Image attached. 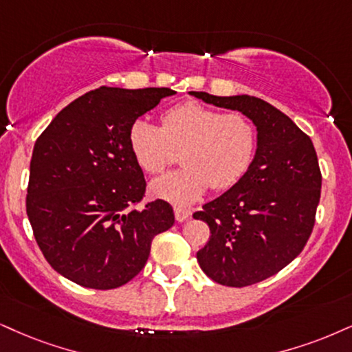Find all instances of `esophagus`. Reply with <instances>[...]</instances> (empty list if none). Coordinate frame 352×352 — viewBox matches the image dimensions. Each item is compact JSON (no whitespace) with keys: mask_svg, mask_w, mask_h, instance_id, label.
<instances>
[{"mask_svg":"<svg viewBox=\"0 0 352 352\" xmlns=\"http://www.w3.org/2000/svg\"><path fill=\"white\" fill-rule=\"evenodd\" d=\"M192 215V212L189 209H183V207H175V217L177 222H186L189 220V217Z\"/></svg>","mask_w":352,"mask_h":352,"instance_id":"obj_1","label":"esophagus"}]
</instances>
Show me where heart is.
Returning a JSON list of instances; mask_svg holds the SVG:
<instances>
[{
    "label": "heart",
    "instance_id": "heart-1",
    "mask_svg": "<svg viewBox=\"0 0 352 352\" xmlns=\"http://www.w3.org/2000/svg\"><path fill=\"white\" fill-rule=\"evenodd\" d=\"M162 127L135 120L129 145L138 166L150 175L163 173L181 150L184 166L158 177L151 194L176 206L197 201L210 188L235 186L253 163L258 148L254 124L240 112H227L188 101L162 116Z\"/></svg>",
    "mask_w": 352,
    "mask_h": 352
}]
</instances>
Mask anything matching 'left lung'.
I'll return each mask as SVG.
<instances>
[{
    "label": "left lung",
    "instance_id": "left-lung-1",
    "mask_svg": "<svg viewBox=\"0 0 352 352\" xmlns=\"http://www.w3.org/2000/svg\"><path fill=\"white\" fill-rule=\"evenodd\" d=\"M223 109L240 111L256 125L258 148L245 176L192 217L210 238L197 251L212 280L245 287L274 276L297 258L315 225L322 173L310 137L263 99L189 91Z\"/></svg>",
    "mask_w": 352,
    "mask_h": 352
}]
</instances>
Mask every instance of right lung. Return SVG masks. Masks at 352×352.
Listing matches in <instances>:
<instances>
[{
  "instance_id": "1",
  "label": "right lung",
  "mask_w": 352,
  "mask_h": 352,
  "mask_svg": "<svg viewBox=\"0 0 352 352\" xmlns=\"http://www.w3.org/2000/svg\"><path fill=\"white\" fill-rule=\"evenodd\" d=\"M173 94L101 86L68 104L37 138L25 210L47 261L75 284H127L153 238L175 223L162 199L135 209L146 183L129 145L132 124Z\"/></svg>"
}]
</instances>
